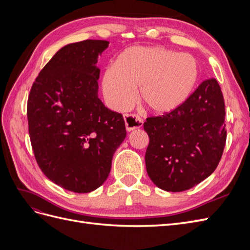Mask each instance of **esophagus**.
Returning a JSON list of instances; mask_svg holds the SVG:
<instances>
[{
    "label": "esophagus",
    "instance_id": "1",
    "mask_svg": "<svg viewBox=\"0 0 250 250\" xmlns=\"http://www.w3.org/2000/svg\"><path fill=\"white\" fill-rule=\"evenodd\" d=\"M124 121L127 131H131L143 126V119L134 113H125Z\"/></svg>",
    "mask_w": 250,
    "mask_h": 250
}]
</instances>
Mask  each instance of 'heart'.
Instances as JSON below:
<instances>
[{
    "instance_id": "heart-1",
    "label": "heart",
    "mask_w": 250,
    "mask_h": 250,
    "mask_svg": "<svg viewBox=\"0 0 250 250\" xmlns=\"http://www.w3.org/2000/svg\"><path fill=\"white\" fill-rule=\"evenodd\" d=\"M198 80V64L188 53L163 47H131L104 72L102 90L109 107L130 108L140 100L154 113H168L185 103Z\"/></svg>"
}]
</instances>
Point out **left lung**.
Returning a JSON list of instances; mask_svg holds the SVG:
<instances>
[{
  "instance_id": "left-lung-1",
  "label": "left lung",
  "mask_w": 250,
  "mask_h": 250,
  "mask_svg": "<svg viewBox=\"0 0 250 250\" xmlns=\"http://www.w3.org/2000/svg\"><path fill=\"white\" fill-rule=\"evenodd\" d=\"M224 98L216 79L203 81L171 112L149 117L146 169L162 190L183 192L215 171L226 143Z\"/></svg>"
}]
</instances>
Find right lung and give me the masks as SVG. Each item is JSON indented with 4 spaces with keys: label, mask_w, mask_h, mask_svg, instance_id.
<instances>
[{
    "label": "right lung",
    "mask_w": 250,
    "mask_h": 250,
    "mask_svg": "<svg viewBox=\"0 0 250 250\" xmlns=\"http://www.w3.org/2000/svg\"><path fill=\"white\" fill-rule=\"evenodd\" d=\"M106 41L66 44L43 66L30 89L27 117L39 167L67 191L99 188L126 137L123 116L98 98V56Z\"/></svg>",
    "instance_id": "add662e5"
}]
</instances>
